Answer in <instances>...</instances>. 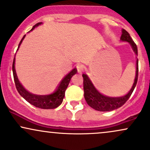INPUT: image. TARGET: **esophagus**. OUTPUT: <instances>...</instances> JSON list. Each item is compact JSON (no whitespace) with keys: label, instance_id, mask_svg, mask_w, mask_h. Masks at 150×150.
I'll use <instances>...</instances> for the list:
<instances>
[{"label":"esophagus","instance_id":"obj_1","mask_svg":"<svg viewBox=\"0 0 150 150\" xmlns=\"http://www.w3.org/2000/svg\"><path fill=\"white\" fill-rule=\"evenodd\" d=\"M75 68H76V69L78 73H81V72L83 70V66H82V65L81 64H77L75 65Z\"/></svg>","mask_w":150,"mask_h":150}]
</instances>
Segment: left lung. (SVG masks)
I'll list each match as a JSON object with an SVG mask.
<instances>
[{
    "label": "left lung",
    "instance_id": "1",
    "mask_svg": "<svg viewBox=\"0 0 150 150\" xmlns=\"http://www.w3.org/2000/svg\"><path fill=\"white\" fill-rule=\"evenodd\" d=\"M120 40L129 42L131 45L132 49L137 54V47L135 43L133 42L130 34L126 30H122V35L120 37ZM83 88L84 97L87 104L89 106L99 111H110L120 108L128 101V99L131 96L136 85H137V78H138V59L136 61V75L135 81L131 89L126 95L120 97H108L103 95L96 89L92 82L87 77V75L83 74Z\"/></svg>",
    "mask_w": 150,
    "mask_h": 150
}]
</instances>
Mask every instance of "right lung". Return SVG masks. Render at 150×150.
Returning a JSON list of instances; mask_svg holds the SVG:
<instances>
[{
	"label": "right lung",
	"instance_id": "obj_1",
	"mask_svg": "<svg viewBox=\"0 0 150 150\" xmlns=\"http://www.w3.org/2000/svg\"><path fill=\"white\" fill-rule=\"evenodd\" d=\"M42 22H39V23L36 24L35 25L32 27L31 30H34L36 27L38 25H41ZM25 35L22 37V40L20 41V44H19L18 50L20 47V45L25 38ZM13 77H14V81L15 84V87H16L17 90L19 94L22 96L26 101H28L33 106H36V107L44 108V109H51V108H55L58 107V106L61 104L63 102V98L65 97V92L66 90L67 87H68L69 82L70 81L71 77L77 73L76 68H74L71 72H70L68 75L65 76L63 80L61 81V84L58 86L57 90L54 93L51 94H49V95H37V94H32V93L29 92L26 89L22 87V85L19 82L18 77H17L16 72L15 70V58L13 60Z\"/></svg>",
	"mask_w": 150,
	"mask_h": 150
}]
</instances>
